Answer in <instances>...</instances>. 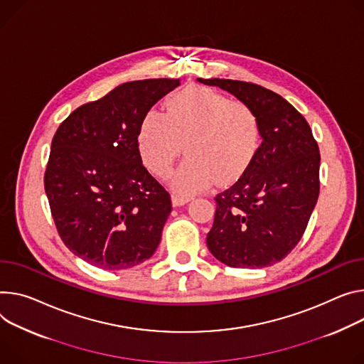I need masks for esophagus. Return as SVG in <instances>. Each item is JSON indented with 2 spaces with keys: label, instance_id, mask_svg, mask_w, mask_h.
<instances>
[{
  "label": "esophagus",
  "instance_id": "esophagus-1",
  "mask_svg": "<svg viewBox=\"0 0 364 364\" xmlns=\"http://www.w3.org/2000/svg\"><path fill=\"white\" fill-rule=\"evenodd\" d=\"M171 200H173V205H174V206H183V205H186V203L190 202V197H188V196H184V194L173 193V194H171Z\"/></svg>",
  "mask_w": 364,
  "mask_h": 364
}]
</instances>
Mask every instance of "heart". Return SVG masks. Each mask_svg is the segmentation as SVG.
<instances>
[{
    "mask_svg": "<svg viewBox=\"0 0 364 364\" xmlns=\"http://www.w3.org/2000/svg\"><path fill=\"white\" fill-rule=\"evenodd\" d=\"M261 144V120L247 103L206 87L171 94L165 113L149 110L138 129V151L145 167L158 177L171 173L183 145L188 155L171 178L184 196L206 190L213 180H238Z\"/></svg>",
    "mask_w": 364,
    "mask_h": 364,
    "instance_id": "1",
    "label": "heart"
}]
</instances>
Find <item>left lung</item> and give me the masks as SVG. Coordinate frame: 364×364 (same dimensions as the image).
I'll list each match as a JSON object with an SVG mask.
<instances>
[{"mask_svg": "<svg viewBox=\"0 0 364 364\" xmlns=\"http://www.w3.org/2000/svg\"><path fill=\"white\" fill-rule=\"evenodd\" d=\"M250 105L261 145L240 180L216 194L206 244L223 264L262 269L301 241L319 196V148L306 119L274 91L245 81L199 78Z\"/></svg>", "mask_w": 364, "mask_h": 364, "instance_id": "8db88e82", "label": "left lung"}]
</instances>
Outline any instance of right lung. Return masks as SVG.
<instances>
[{
	"label": "right lung",
	"mask_w": 364,
	"mask_h": 364,
	"mask_svg": "<svg viewBox=\"0 0 364 364\" xmlns=\"http://www.w3.org/2000/svg\"><path fill=\"white\" fill-rule=\"evenodd\" d=\"M180 78L124 82L75 109L55 132L45 191L58 234L95 267H135L155 252L171 196L138 151L146 112Z\"/></svg>",
	"instance_id": "1"
}]
</instances>
